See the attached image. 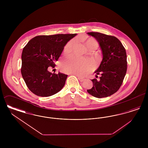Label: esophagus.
Listing matches in <instances>:
<instances>
[{"instance_id": "obj_1", "label": "esophagus", "mask_w": 148, "mask_h": 148, "mask_svg": "<svg viewBox=\"0 0 148 148\" xmlns=\"http://www.w3.org/2000/svg\"><path fill=\"white\" fill-rule=\"evenodd\" d=\"M73 74V75H74V74ZM77 79H79V80L80 81V82H83L84 80H85V79L84 78H83V77H78L77 75Z\"/></svg>"}]
</instances>
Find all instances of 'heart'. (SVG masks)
<instances>
[{
    "label": "heart",
    "mask_w": 148,
    "mask_h": 148,
    "mask_svg": "<svg viewBox=\"0 0 148 148\" xmlns=\"http://www.w3.org/2000/svg\"><path fill=\"white\" fill-rule=\"evenodd\" d=\"M85 45L88 49L95 47L97 48L98 42L91 38L83 40ZM74 43V40H71L68 42L64 48V53L68 54L71 52ZM94 67V63L92 60H85L72 57L64 62L62 65V70L65 73L75 74L83 76L92 71Z\"/></svg>",
    "instance_id": "1"
}]
</instances>
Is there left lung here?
<instances>
[{
	"label": "left lung",
	"instance_id": "obj_1",
	"mask_svg": "<svg viewBox=\"0 0 148 148\" xmlns=\"http://www.w3.org/2000/svg\"><path fill=\"white\" fill-rule=\"evenodd\" d=\"M87 34L96 39L103 53V60L98 69L95 71L97 75L101 74V77L99 80L92 79L93 86L87 92L98 98L108 97L119 89L125 76L126 50L115 36L98 32H89Z\"/></svg>",
	"mask_w": 148,
	"mask_h": 148
}]
</instances>
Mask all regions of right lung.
I'll return each instance as SVG.
<instances>
[{"label":"right lung","instance_id":"right-lung-1","mask_svg":"<svg viewBox=\"0 0 148 148\" xmlns=\"http://www.w3.org/2000/svg\"><path fill=\"white\" fill-rule=\"evenodd\" d=\"M77 34L39 35L32 39L23 48L21 73L29 89L35 95L47 97L63 88L68 75L52 74L48 69L56 66L64 46Z\"/></svg>","mask_w":148,"mask_h":148}]
</instances>
